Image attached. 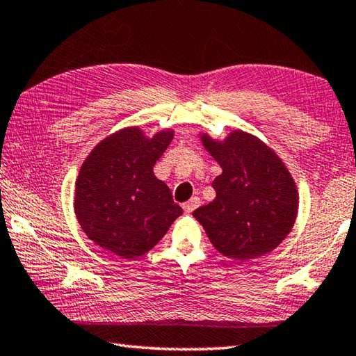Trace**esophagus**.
<instances>
[{
    "label": "esophagus",
    "mask_w": 356,
    "mask_h": 356,
    "mask_svg": "<svg viewBox=\"0 0 356 356\" xmlns=\"http://www.w3.org/2000/svg\"><path fill=\"white\" fill-rule=\"evenodd\" d=\"M199 204H200V199L197 197V196H193L188 202H185L184 205H182V209L186 211V213H191V211H195L197 207H199Z\"/></svg>",
    "instance_id": "obj_1"
}]
</instances>
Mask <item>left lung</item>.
<instances>
[{
  "label": "left lung",
  "mask_w": 356,
  "mask_h": 356,
  "mask_svg": "<svg viewBox=\"0 0 356 356\" xmlns=\"http://www.w3.org/2000/svg\"><path fill=\"white\" fill-rule=\"evenodd\" d=\"M222 168L213 180L216 197L193 211L210 243L234 260L274 250L293 229L297 190L282 160L252 135L232 132L224 143L202 137Z\"/></svg>",
  "instance_id": "1"
}]
</instances>
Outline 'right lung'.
Wrapping results in <instances>:
<instances>
[{"label":"right lung","instance_id":"right-lung-1","mask_svg":"<svg viewBox=\"0 0 356 356\" xmlns=\"http://www.w3.org/2000/svg\"><path fill=\"white\" fill-rule=\"evenodd\" d=\"M171 140L172 131L147 140L140 129L127 127L95 147L81 168L74 199L90 240L132 260L165 236L182 209L152 168Z\"/></svg>","mask_w":356,"mask_h":356}]
</instances>
